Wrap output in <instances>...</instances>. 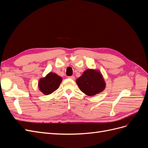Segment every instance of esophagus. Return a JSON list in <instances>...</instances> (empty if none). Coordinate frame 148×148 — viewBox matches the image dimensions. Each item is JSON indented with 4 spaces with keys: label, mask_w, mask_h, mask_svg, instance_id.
<instances>
[{
    "label": "esophagus",
    "mask_w": 148,
    "mask_h": 148,
    "mask_svg": "<svg viewBox=\"0 0 148 148\" xmlns=\"http://www.w3.org/2000/svg\"><path fill=\"white\" fill-rule=\"evenodd\" d=\"M69 78L71 79H75V77H74V76H70V77H69Z\"/></svg>",
    "instance_id": "1"
}]
</instances>
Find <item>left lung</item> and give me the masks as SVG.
Masks as SVG:
<instances>
[{
  "instance_id": "left-lung-1",
  "label": "left lung",
  "mask_w": 148,
  "mask_h": 148,
  "mask_svg": "<svg viewBox=\"0 0 148 148\" xmlns=\"http://www.w3.org/2000/svg\"><path fill=\"white\" fill-rule=\"evenodd\" d=\"M76 82L80 90L89 96L102 92L106 87L105 82L101 73L92 69L84 71Z\"/></svg>"
}]
</instances>
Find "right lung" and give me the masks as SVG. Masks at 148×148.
<instances>
[{
    "label": "right lung",
    "instance_id": "1",
    "mask_svg": "<svg viewBox=\"0 0 148 148\" xmlns=\"http://www.w3.org/2000/svg\"><path fill=\"white\" fill-rule=\"evenodd\" d=\"M62 79L54 73H49L45 78L39 80L38 86L44 95H49L59 87Z\"/></svg>",
    "mask_w": 148,
    "mask_h": 148
}]
</instances>
